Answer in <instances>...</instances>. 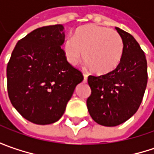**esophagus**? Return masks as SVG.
<instances>
[{"label": "esophagus", "mask_w": 154, "mask_h": 154, "mask_svg": "<svg viewBox=\"0 0 154 154\" xmlns=\"http://www.w3.org/2000/svg\"><path fill=\"white\" fill-rule=\"evenodd\" d=\"M87 81V75L86 74H84V82L85 83Z\"/></svg>", "instance_id": "obj_1"}]
</instances>
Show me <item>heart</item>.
Masks as SVG:
<instances>
[{
	"instance_id": "1",
	"label": "heart",
	"mask_w": 154,
	"mask_h": 154,
	"mask_svg": "<svg viewBox=\"0 0 154 154\" xmlns=\"http://www.w3.org/2000/svg\"><path fill=\"white\" fill-rule=\"evenodd\" d=\"M124 51L121 36L108 27L89 24L74 32L62 45V52L70 65H77L83 56L86 66L95 75H105L119 64Z\"/></svg>"
}]
</instances>
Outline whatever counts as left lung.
Returning a JSON list of instances; mask_svg holds the SVG:
<instances>
[{"label":"left lung","mask_w":154,"mask_h":154,"mask_svg":"<svg viewBox=\"0 0 154 154\" xmlns=\"http://www.w3.org/2000/svg\"><path fill=\"white\" fill-rule=\"evenodd\" d=\"M124 44L118 67L105 75H90L91 95L86 105L92 119L105 127H115L138 109L147 85V61L143 51L128 32L116 27Z\"/></svg>","instance_id":"8db88e82"}]
</instances>
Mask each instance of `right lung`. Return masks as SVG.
<instances>
[{"mask_svg":"<svg viewBox=\"0 0 154 154\" xmlns=\"http://www.w3.org/2000/svg\"><path fill=\"white\" fill-rule=\"evenodd\" d=\"M61 25L37 28L20 39L7 65V89L13 107L38 125L58 121L63 115L82 72L65 59Z\"/></svg>","mask_w":154,"mask_h":154,"instance_id":"add662e5","label":"right lung"}]
</instances>
